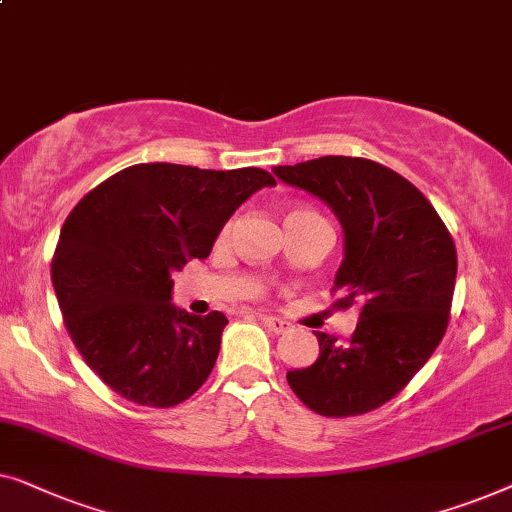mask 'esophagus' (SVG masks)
<instances>
[{
	"label": "esophagus",
	"mask_w": 512,
	"mask_h": 512,
	"mask_svg": "<svg viewBox=\"0 0 512 512\" xmlns=\"http://www.w3.org/2000/svg\"><path fill=\"white\" fill-rule=\"evenodd\" d=\"M259 320H262L264 327H269L273 334H285L287 329H290V322L276 318V315H259Z\"/></svg>",
	"instance_id": "34e87169"
}]
</instances>
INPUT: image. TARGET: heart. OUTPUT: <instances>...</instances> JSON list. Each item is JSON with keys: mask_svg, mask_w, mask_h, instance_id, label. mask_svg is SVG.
<instances>
[{"mask_svg": "<svg viewBox=\"0 0 512 512\" xmlns=\"http://www.w3.org/2000/svg\"><path fill=\"white\" fill-rule=\"evenodd\" d=\"M311 215H315L313 211H306V208H294V211H290V215H287V220H299V218H311ZM227 232V227H225ZM222 232V234H225Z\"/></svg>", "mask_w": 512, "mask_h": 512, "instance_id": "heart-1", "label": "heart"}]
</instances>
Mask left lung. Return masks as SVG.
<instances>
[{"mask_svg": "<svg viewBox=\"0 0 512 512\" xmlns=\"http://www.w3.org/2000/svg\"><path fill=\"white\" fill-rule=\"evenodd\" d=\"M325 201L343 227L334 306L359 308L348 341L315 331L320 357L287 371L292 392L327 417L383 406L427 364L448 329L455 241L413 183L364 157L327 155L273 169Z\"/></svg>", "mask_w": 512, "mask_h": 512, "instance_id": "8db88e82", "label": "left lung"}]
</instances>
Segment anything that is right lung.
<instances>
[{
  "mask_svg": "<svg viewBox=\"0 0 512 512\" xmlns=\"http://www.w3.org/2000/svg\"><path fill=\"white\" fill-rule=\"evenodd\" d=\"M264 169L134 164L74 206L57 241L53 287L85 364L122 399L169 408L211 376L227 318L171 304V273L211 253Z\"/></svg>",
  "mask_w": 512,
  "mask_h": 512,
  "instance_id": "obj_1",
  "label": "right lung"
}]
</instances>
